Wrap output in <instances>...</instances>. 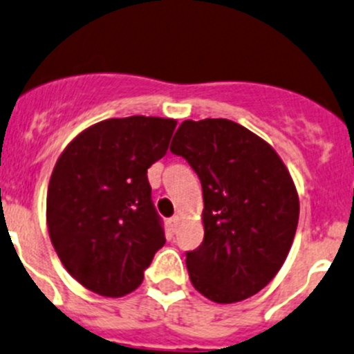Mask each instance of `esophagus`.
<instances>
[{"label":"esophagus","mask_w":354,"mask_h":354,"mask_svg":"<svg viewBox=\"0 0 354 354\" xmlns=\"http://www.w3.org/2000/svg\"><path fill=\"white\" fill-rule=\"evenodd\" d=\"M180 221H181V218L180 216H173V218H169V228L173 230V232H176L178 230V226H180Z\"/></svg>","instance_id":"esophagus-1"}]
</instances>
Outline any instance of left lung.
Listing matches in <instances>:
<instances>
[{
  "label": "left lung",
  "instance_id": "obj_1",
  "mask_svg": "<svg viewBox=\"0 0 354 354\" xmlns=\"http://www.w3.org/2000/svg\"><path fill=\"white\" fill-rule=\"evenodd\" d=\"M171 152L197 173L204 197V240L187 252L192 286L219 304L254 296L282 268L299 221L286 164L228 119L183 121Z\"/></svg>",
  "mask_w": 354,
  "mask_h": 354
}]
</instances>
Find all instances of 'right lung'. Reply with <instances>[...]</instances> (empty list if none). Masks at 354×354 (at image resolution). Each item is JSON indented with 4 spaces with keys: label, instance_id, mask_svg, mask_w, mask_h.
Listing matches in <instances>:
<instances>
[{
    "label": "right lung",
    "instance_id": "obj_1",
    "mask_svg": "<svg viewBox=\"0 0 354 354\" xmlns=\"http://www.w3.org/2000/svg\"><path fill=\"white\" fill-rule=\"evenodd\" d=\"M174 128V119H107L58 157L48 185V233L65 270L91 292H133L166 243L147 169L166 156Z\"/></svg>",
    "mask_w": 354,
    "mask_h": 354
}]
</instances>
